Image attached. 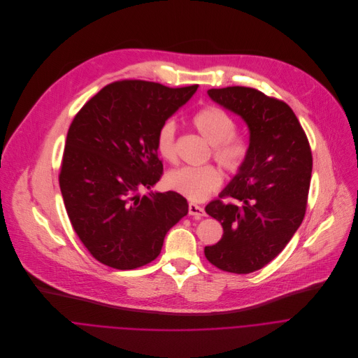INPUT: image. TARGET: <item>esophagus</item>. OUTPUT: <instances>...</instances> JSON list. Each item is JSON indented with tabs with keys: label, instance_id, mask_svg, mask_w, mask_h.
Instances as JSON below:
<instances>
[{
	"label": "esophagus",
	"instance_id": "esophagus-1",
	"mask_svg": "<svg viewBox=\"0 0 358 358\" xmlns=\"http://www.w3.org/2000/svg\"><path fill=\"white\" fill-rule=\"evenodd\" d=\"M189 214H190V216L197 217V219H201V217L206 216V211H204V208H203L201 206H197V204H194V203H190V204H189Z\"/></svg>",
	"mask_w": 358,
	"mask_h": 358
}]
</instances>
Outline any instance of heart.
<instances>
[{"label":"heart","instance_id":"heart-1","mask_svg":"<svg viewBox=\"0 0 358 358\" xmlns=\"http://www.w3.org/2000/svg\"><path fill=\"white\" fill-rule=\"evenodd\" d=\"M193 125L199 134L213 145V157L229 172H237L244 165L248 147L245 141L234 136L236 122L222 108L207 107L200 110L193 117ZM176 125L173 121H166L161 125L157 135V150L168 162H175ZM223 182L222 172L214 166L190 168L171 171L166 178V186L193 201L204 200L213 190H216Z\"/></svg>","mask_w":358,"mask_h":358}]
</instances>
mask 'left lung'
<instances>
[{"instance_id":"1","label":"left lung","mask_w":358,"mask_h":358,"mask_svg":"<svg viewBox=\"0 0 358 358\" xmlns=\"http://www.w3.org/2000/svg\"><path fill=\"white\" fill-rule=\"evenodd\" d=\"M208 97L248 127L244 165L206 213L224 234L204 248L206 258L233 273H250L271 262L291 241L305 217L312 178L309 141L292 108L251 87L210 89Z\"/></svg>"}]
</instances>
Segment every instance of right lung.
Wrapping results in <instances>:
<instances>
[{"mask_svg": "<svg viewBox=\"0 0 358 358\" xmlns=\"http://www.w3.org/2000/svg\"><path fill=\"white\" fill-rule=\"evenodd\" d=\"M122 80L103 87L71 122L59 175L67 216L90 254L115 269L154 261L166 233L189 211L176 192L141 195L159 180L157 135L196 93Z\"/></svg>", "mask_w": 358, "mask_h": 358, "instance_id": "add662e5", "label": "right lung"}]
</instances>
